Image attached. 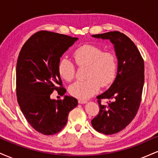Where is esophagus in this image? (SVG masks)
Masks as SVG:
<instances>
[{"label": "esophagus", "mask_w": 158, "mask_h": 158, "mask_svg": "<svg viewBox=\"0 0 158 158\" xmlns=\"http://www.w3.org/2000/svg\"><path fill=\"white\" fill-rule=\"evenodd\" d=\"M78 102H79V104H85V103H87V101L85 100V99H79V100H78Z\"/></svg>", "instance_id": "esophagus-1"}]
</instances>
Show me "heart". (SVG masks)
<instances>
[{
    "instance_id": "obj_1",
    "label": "heart",
    "mask_w": 158,
    "mask_h": 158,
    "mask_svg": "<svg viewBox=\"0 0 158 158\" xmlns=\"http://www.w3.org/2000/svg\"><path fill=\"white\" fill-rule=\"evenodd\" d=\"M73 58L79 67H88L86 80L78 81L70 85L69 91L73 97L80 99L91 97L99 91L100 85L107 87L115 79L117 61L111 52H103L101 48L92 44H85L73 52ZM58 70L60 77L67 81L75 77V65L68 59H61Z\"/></svg>"
}]
</instances>
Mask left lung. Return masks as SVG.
I'll list each match as a JSON object with an SVG mask.
<instances>
[{
    "instance_id": "1",
    "label": "left lung",
    "mask_w": 158,
    "mask_h": 158,
    "mask_svg": "<svg viewBox=\"0 0 158 158\" xmlns=\"http://www.w3.org/2000/svg\"><path fill=\"white\" fill-rule=\"evenodd\" d=\"M92 36L109 39L118 60L115 80L106 92L97 97L99 112L91 120L96 131L113 135L129 125L137 113L144 85V61L135 43L122 32L113 31ZM103 98L110 99L108 105L101 104Z\"/></svg>"
}]
</instances>
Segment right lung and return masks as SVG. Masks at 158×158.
<instances>
[{
    "mask_svg": "<svg viewBox=\"0 0 158 158\" xmlns=\"http://www.w3.org/2000/svg\"><path fill=\"white\" fill-rule=\"evenodd\" d=\"M78 38L50 31L37 32L23 44L16 65V95L25 118L44 135L58 133L68 122L69 112L77 106L73 97L50 99L54 90L63 96L58 66L60 58Z\"/></svg>",
    "mask_w": 158,
    "mask_h": 158,
    "instance_id": "1",
    "label": "right lung"
}]
</instances>
